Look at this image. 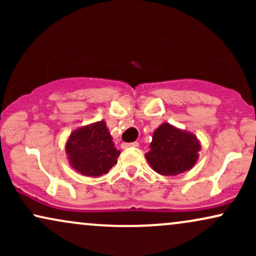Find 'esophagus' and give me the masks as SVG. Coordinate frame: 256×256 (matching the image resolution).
I'll use <instances>...</instances> for the list:
<instances>
[{
	"mask_svg": "<svg viewBox=\"0 0 256 256\" xmlns=\"http://www.w3.org/2000/svg\"><path fill=\"white\" fill-rule=\"evenodd\" d=\"M138 142H132V143H122V148H128V146H138Z\"/></svg>",
	"mask_w": 256,
	"mask_h": 256,
	"instance_id": "34e87169",
	"label": "esophagus"
}]
</instances>
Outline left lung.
<instances>
[{"label":"left lung","mask_w":256,"mask_h":256,"mask_svg":"<svg viewBox=\"0 0 256 256\" xmlns=\"http://www.w3.org/2000/svg\"><path fill=\"white\" fill-rule=\"evenodd\" d=\"M146 158L161 176H177L192 170L198 160L201 142L196 134L162 122L152 134Z\"/></svg>","instance_id":"1"}]
</instances>
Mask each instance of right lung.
<instances>
[{
    "mask_svg": "<svg viewBox=\"0 0 256 256\" xmlns=\"http://www.w3.org/2000/svg\"><path fill=\"white\" fill-rule=\"evenodd\" d=\"M64 149L72 168L86 177L106 174L118 162L120 155L104 120L73 131L67 138Z\"/></svg>",
    "mask_w": 256,
    "mask_h": 256,
    "instance_id": "add662e5",
    "label": "right lung"
}]
</instances>
